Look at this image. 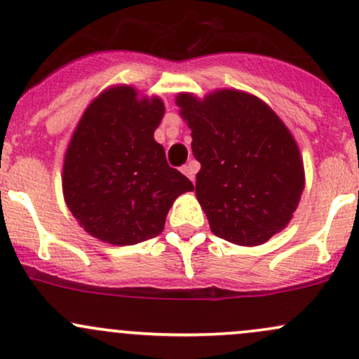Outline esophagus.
Returning <instances> with one entry per match:
<instances>
[{
    "label": "esophagus",
    "mask_w": 359,
    "mask_h": 359,
    "mask_svg": "<svg viewBox=\"0 0 359 359\" xmlns=\"http://www.w3.org/2000/svg\"><path fill=\"white\" fill-rule=\"evenodd\" d=\"M196 172H198V163H194V161H189L187 165H184L182 167V173L187 177V179H191L192 182H194L196 179Z\"/></svg>",
    "instance_id": "obj_1"
}]
</instances>
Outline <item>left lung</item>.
Masks as SVG:
<instances>
[{
  "label": "left lung",
  "instance_id": "left-lung-1",
  "mask_svg": "<svg viewBox=\"0 0 359 359\" xmlns=\"http://www.w3.org/2000/svg\"><path fill=\"white\" fill-rule=\"evenodd\" d=\"M201 163L196 196L216 237L261 245L288 224L305 186L288 128L259 98L222 90L177 97Z\"/></svg>",
  "mask_w": 359,
  "mask_h": 359
}]
</instances>
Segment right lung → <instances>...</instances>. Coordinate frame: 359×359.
<instances>
[{"mask_svg":"<svg viewBox=\"0 0 359 359\" xmlns=\"http://www.w3.org/2000/svg\"><path fill=\"white\" fill-rule=\"evenodd\" d=\"M163 109L160 98L137 100L131 86H116L85 110L66 151L62 191L92 237L112 245L156 237L175 198L194 189L153 137Z\"/></svg>","mask_w":359,"mask_h":359,"instance_id":"obj_1","label":"right lung"}]
</instances>
